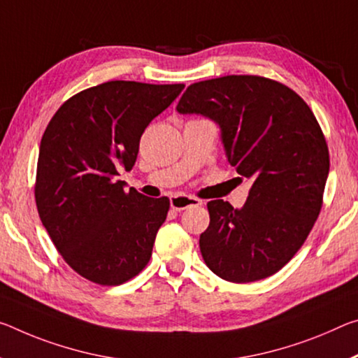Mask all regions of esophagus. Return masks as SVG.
Here are the masks:
<instances>
[{
    "label": "esophagus",
    "instance_id": "34e87169",
    "mask_svg": "<svg viewBox=\"0 0 358 358\" xmlns=\"http://www.w3.org/2000/svg\"><path fill=\"white\" fill-rule=\"evenodd\" d=\"M197 206H202V201L196 199V197H189V196H173L170 197V207L173 210H185L188 207H197Z\"/></svg>",
    "mask_w": 358,
    "mask_h": 358
}]
</instances>
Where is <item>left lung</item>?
Returning <instances> with one entry per match:
<instances>
[{"label": "left lung", "instance_id": "1", "mask_svg": "<svg viewBox=\"0 0 358 358\" xmlns=\"http://www.w3.org/2000/svg\"><path fill=\"white\" fill-rule=\"evenodd\" d=\"M177 111L218 124L226 159L252 181L243 207L207 203L210 224L199 239L206 264L236 283L275 274L322 208L330 156L314 113L290 87L242 75L191 84Z\"/></svg>", "mask_w": 358, "mask_h": 358}]
</instances>
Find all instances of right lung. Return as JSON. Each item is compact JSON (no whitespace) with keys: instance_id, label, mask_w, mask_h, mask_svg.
<instances>
[{"instance_id":"add662e5","label":"right lung","mask_w":358,"mask_h":358,"mask_svg":"<svg viewBox=\"0 0 358 358\" xmlns=\"http://www.w3.org/2000/svg\"><path fill=\"white\" fill-rule=\"evenodd\" d=\"M183 89L108 81L68 99L44 130L39 218L62 258L90 282L121 285L148 264L169 199L127 191L116 177L134 167L141 134Z\"/></svg>"}]
</instances>
